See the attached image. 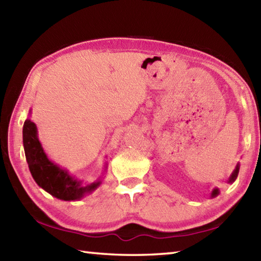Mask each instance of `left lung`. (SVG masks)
Instances as JSON below:
<instances>
[{
  "mask_svg": "<svg viewBox=\"0 0 261 261\" xmlns=\"http://www.w3.org/2000/svg\"><path fill=\"white\" fill-rule=\"evenodd\" d=\"M239 169H240V165H239V164H237V166H236V169L233 170V173H232V174H231V176L229 177V180H228L229 184H232V182H234V180L237 179V177H238V174H239ZM219 194H220L219 188H213L212 193H211V198H213V197H215V196H218Z\"/></svg>",
  "mask_w": 261,
  "mask_h": 261,
  "instance_id": "8db88e82",
  "label": "left lung"
}]
</instances>
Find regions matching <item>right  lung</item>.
<instances>
[{
	"label": "right lung",
	"instance_id": "obj_1",
	"mask_svg": "<svg viewBox=\"0 0 261 261\" xmlns=\"http://www.w3.org/2000/svg\"><path fill=\"white\" fill-rule=\"evenodd\" d=\"M22 134L25 159L33 179L50 195L62 201H79L101 185L99 179L83 185L82 180L76 179L67 170L51 162L38 139L37 125L30 119L24 121ZM107 167L108 164L105 163V169Z\"/></svg>",
	"mask_w": 261,
	"mask_h": 261
}]
</instances>
